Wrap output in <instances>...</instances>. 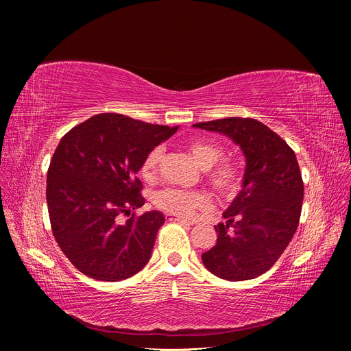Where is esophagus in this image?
Wrapping results in <instances>:
<instances>
[{
    "mask_svg": "<svg viewBox=\"0 0 351 351\" xmlns=\"http://www.w3.org/2000/svg\"><path fill=\"white\" fill-rule=\"evenodd\" d=\"M165 219L167 221H180V222H184V224H189V226H193L195 222L193 221H189L183 217H177V215H173V214H165Z\"/></svg>",
    "mask_w": 351,
    "mask_h": 351,
    "instance_id": "34e87169",
    "label": "esophagus"
}]
</instances>
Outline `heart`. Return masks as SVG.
<instances>
[{
  "label": "heart",
  "mask_w": 351,
  "mask_h": 351,
  "mask_svg": "<svg viewBox=\"0 0 351 351\" xmlns=\"http://www.w3.org/2000/svg\"><path fill=\"white\" fill-rule=\"evenodd\" d=\"M187 149L197 165L206 169L208 182L221 196L232 197L237 195L243 183V171L239 164L232 161H221L216 164L224 156V149H222L221 145L200 137V139L190 141L187 143ZM161 155V147H154L145 156L141 165V176L145 180H152L155 177ZM154 202L159 209L180 217H192L197 210H205L210 205L209 197L204 192L182 190L176 187H168L158 192Z\"/></svg>",
  "instance_id": "b5f03b06"
}]
</instances>
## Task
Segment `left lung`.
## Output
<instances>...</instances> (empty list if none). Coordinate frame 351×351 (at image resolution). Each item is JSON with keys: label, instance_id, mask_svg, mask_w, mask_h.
Segmentation results:
<instances>
[{"label": "left lung", "instance_id": "left-lung-1", "mask_svg": "<svg viewBox=\"0 0 351 351\" xmlns=\"http://www.w3.org/2000/svg\"><path fill=\"white\" fill-rule=\"evenodd\" d=\"M228 136L246 158L243 187L215 226L217 244L202 253L209 272L228 281L256 278L280 259L299 227L303 180L291 147L254 119L193 124Z\"/></svg>", "mask_w": 351, "mask_h": 351}]
</instances>
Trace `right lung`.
<instances>
[{
	"label": "right lung",
	"mask_w": 351,
	"mask_h": 351,
	"mask_svg": "<svg viewBox=\"0 0 351 351\" xmlns=\"http://www.w3.org/2000/svg\"><path fill=\"white\" fill-rule=\"evenodd\" d=\"M177 129L107 112L62 136L48 168L47 204L58 246L82 274L120 281L149 261L165 218L158 210L136 217L145 204L136 173Z\"/></svg>",
	"instance_id": "obj_1"
}]
</instances>
